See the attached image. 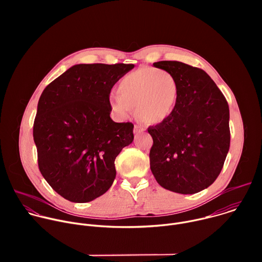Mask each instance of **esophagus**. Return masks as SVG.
<instances>
[{"mask_svg": "<svg viewBox=\"0 0 262 262\" xmlns=\"http://www.w3.org/2000/svg\"><path fill=\"white\" fill-rule=\"evenodd\" d=\"M144 130H145V128H144L143 126H141V125H138V124H136L135 127H134V134H135L136 136L140 135V134L143 133Z\"/></svg>", "mask_w": 262, "mask_h": 262, "instance_id": "obj_1", "label": "esophagus"}]
</instances>
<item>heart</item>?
I'll use <instances>...</instances> for the list:
<instances>
[{
	"mask_svg": "<svg viewBox=\"0 0 262 262\" xmlns=\"http://www.w3.org/2000/svg\"><path fill=\"white\" fill-rule=\"evenodd\" d=\"M118 95H111L108 104L113 113L125 119L134 115L146 123L166 120L175 107L178 86L173 74L164 69L139 68L123 77L117 87Z\"/></svg>",
	"mask_w": 262,
	"mask_h": 262,
	"instance_id": "1",
	"label": "heart"
}]
</instances>
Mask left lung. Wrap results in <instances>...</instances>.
<instances>
[{
  "mask_svg": "<svg viewBox=\"0 0 262 262\" xmlns=\"http://www.w3.org/2000/svg\"><path fill=\"white\" fill-rule=\"evenodd\" d=\"M154 66L171 72L178 95L172 114L149 127L154 144L150 169L163 188L195 194L213 183L230 146L229 106L208 74L178 61Z\"/></svg>",
  "mask_w": 262,
  "mask_h": 262,
  "instance_id": "obj_1",
  "label": "left lung"
}]
</instances>
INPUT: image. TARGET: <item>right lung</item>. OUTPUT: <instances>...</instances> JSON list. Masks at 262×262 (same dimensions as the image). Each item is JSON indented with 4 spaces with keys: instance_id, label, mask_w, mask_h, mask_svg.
Instances as JSON below:
<instances>
[{
    "instance_id": "1",
    "label": "right lung",
    "mask_w": 262,
    "mask_h": 262,
    "mask_svg": "<svg viewBox=\"0 0 262 262\" xmlns=\"http://www.w3.org/2000/svg\"><path fill=\"white\" fill-rule=\"evenodd\" d=\"M134 64H78L43 90L33 125L39 171L60 196L85 203L116 177L115 159L134 140L132 122L111 119L113 86Z\"/></svg>"
}]
</instances>
